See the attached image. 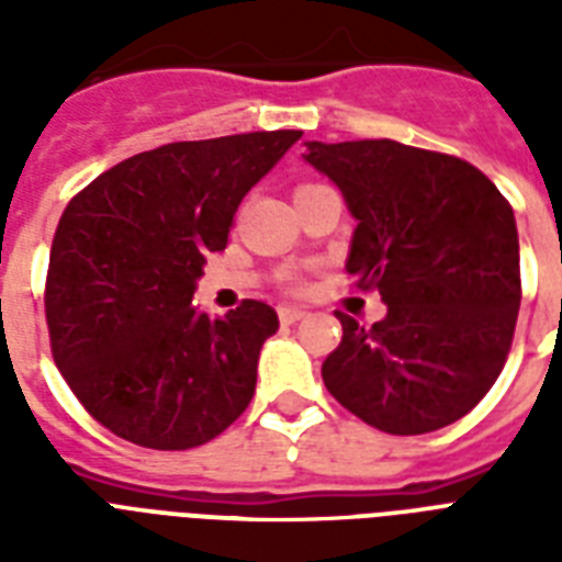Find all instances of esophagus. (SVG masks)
<instances>
[{"label": "esophagus", "mask_w": 562, "mask_h": 562, "mask_svg": "<svg viewBox=\"0 0 562 562\" xmlns=\"http://www.w3.org/2000/svg\"><path fill=\"white\" fill-rule=\"evenodd\" d=\"M277 315H280L282 324H297V321H303L308 312L300 306H280V312H277Z\"/></svg>", "instance_id": "esophagus-1"}]
</instances>
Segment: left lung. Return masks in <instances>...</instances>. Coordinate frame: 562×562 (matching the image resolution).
I'll return each mask as SVG.
<instances>
[{
  "label": "left lung",
  "instance_id": "1",
  "mask_svg": "<svg viewBox=\"0 0 562 562\" xmlns=\"http://www.w3.org/2000/svg\"><path fill=\"white\" fill-rule=\"evenodd\" d=\"M303 160L341 189L352 229L347 271L379 289L387 315L324 361L344 408L387 435H426L493 387L522 300L510 203L475 166L393 139L306 143Z\"/></svg>",
  "mask_w": 562,
  "mask_h": 562
}]
</instances>
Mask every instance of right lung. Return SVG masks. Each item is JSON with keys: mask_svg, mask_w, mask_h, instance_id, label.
Segmentation results:
<instances>
[{"mask_svg": "<svg viewBox=\"0 0 562 562\" xmlns=\"http://www.w3.org/2000/svg\"><path fill=\"white\" fill-rule=\"evenodd\" d=\"M300 131L171 143L127 157L60 215L46 280L52 356L81 405L145 449H192L254 400L280 317L245 300L194 306L206 254L227 247L238 203Z\"/></svg>", "mask_w": 562, "mask_h": 562, "instance_id": "obj_1", "label": "right lung"}]
</instances>
